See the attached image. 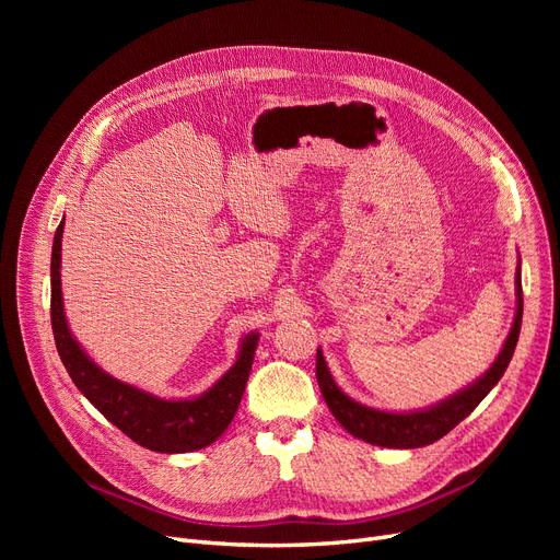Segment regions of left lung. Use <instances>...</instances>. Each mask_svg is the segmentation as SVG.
Instances as JSON below:
<instances>
[{
	"label": "left lung",
	"mask_w": 560,
	"mask_h": 560,
	"mask_svg": "<svg viewBox=\"0 0 560 560\" xmlns=\"http://www.w3.org/2000/svg\"><path fill=\"white\" fill-rule=\"evenodd\" d=\"M522 260H517L515 270V317L511 331L502 345L492 365L477 376L472 384L456 390L454 395L440 399L431 406L416 408V410H384L372 408L357 399H351L342 388L336 384V378L322 354V347H317V363H315V376L334 418L342 424L345 431H349L354 438L365 440L376 447H393V450H416L435 443L443 435H447L458 422H463L472 410L481 404V399L499 384V378L504 376L513 351L520 338L522 327Z\"/></svg>",
	"instance_id": "8db88e82"
}]
</instances>
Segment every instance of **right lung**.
I'll use <instances>...</instances> for the list:
<instances>
[{"label":"right lung","instance_id":"1","mask_svg":"<svg viewBox=\"0 0 560 560\" xmlns=\"http://www.w3.org/2000/svg\"><path fill=\"white\" fill-rule=\"evenodd\" d=\"M63 224H58L51 245V331L74 386L110 424L147 450L186 454L215 443L241 406L260 334L249 331L241 338L233 365L201 395L167 399L115 378L85 354L68 325L61 290Z\"/></svg>","mask_w":560,"mask_h":560}]
</instances>
